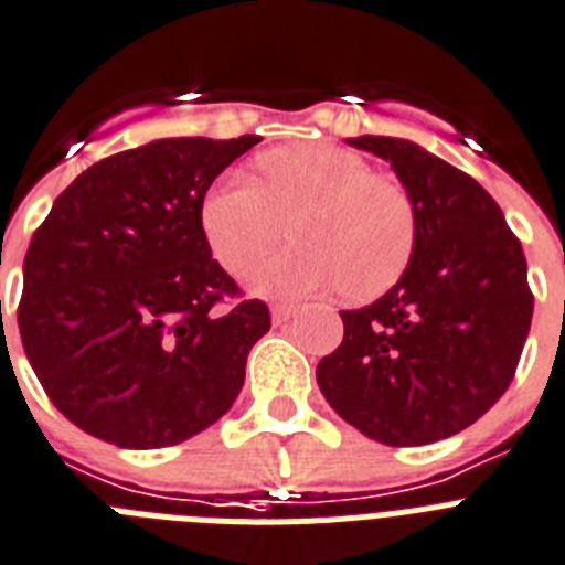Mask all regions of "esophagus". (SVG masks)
I'll return each mask as SVG.
<instances>
[{"label":"esophagus","instance_id":"obj_1","mask_svg":"<svg viewBox=\"0 0 565 565\" xmlns=\"http://www.w3.org/2000/svg\"><path fill=\"white\" fill-rule=\"evenodd\" d=\"M294 315H297V308H294V306H282V302H277V306L271 308V317H274V322H277V326L288 322Z\"/></svg>","mask_w":565,"mask_h":565}]
</instances>
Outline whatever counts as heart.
Segmentation results:
<instances>
[{
  "label": "heart",
  "mask_w": 565,
  "mask_h": 565,
  "mask_svg": "<svg viewBox=\"0 0 565 565\" xmlns=\"http://www.w3.org/2000/svg\"><path fill=\"white\" fill-rule=\"evenodd\" d=\"M202 234L228 271L265 257L291 223V245L250 274V288L300 297L340 288L374 300L406 274L420 236L408 188L337 145L300 142L259 157V185L243 173L214 182Z\"/></svg>",
  "instance_id": "1"
}]
</instances>
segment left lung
Masks as SVG:
<instances>
[{
	"label": "left lung",
	"instance_id": "8db88e82",
	"mask_svg": "<svg viewBox=\"0 0 565 565\" xmlns=\"http://www.w3.org/2000/svg\"><path fill=\"white\" fill-rule=\"evenodd\" d=\"M414 196L420 236L397 286L340 311L345 334L317 365L322 397L385 446H426L469 428L512 383L532 326L523 245L469 173L420 145L356 137Z\"/></svg>",
	"mask_w": 565,
	"mask_h": 565
}]
</instances>
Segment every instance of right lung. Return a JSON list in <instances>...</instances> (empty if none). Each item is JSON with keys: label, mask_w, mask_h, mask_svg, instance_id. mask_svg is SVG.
<instances>
[{"label": "right lung", "mask_w": 565, "mask_h": 565, "mask_svg": "<svg viewBox=\"0 0 565 565\" xmlns=\"http://www.w3.org/2000/svg\"><path fill=\"white\" fill-rule=\"evenodd\" d=\"M259 137H177L99 159L25 254L19 334L51 403L119 448H166L234 406L268 306L211 259L200 209Z\"/></svg>", "instance_id": "1"}]
</instances>
